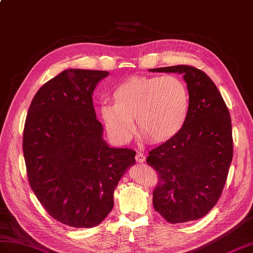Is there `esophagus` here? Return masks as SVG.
I'll list each match as a JSON object with an SVG mask.
<instances>
[{
    "label": "esophagus",
    "mask_w": 253,
    "mask_h": 253,
    "mask_svg": "<svg viewBox=\"0 0 253 253\" xmlns=\"http://www.w3.org/2000/svg\"><path fill=\"white\" fill-rule=\"evenodd\" d=\"M136 161L138 163H144L145 162V155L143 153H141V152H137Z\"/></svg>",
    "instance_id": "obj_1"
}]
</instances>
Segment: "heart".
<instances>
[{"mask_svg": "<svg viewBox=\"0 0 253 253\" xmlns=\"http://www.w3.org/2000/svg\"><path fill=\"white\" fill-rule=\"evenodd\" d=\"M113 103H103L100 115L109 134L119 142H128L134 133L150 142L172 139L184 127L190 111L185 83L175 75L136 76L116 86Z\"/></svg>", "mask_w": 253, "mask_h": 253, "instance_id": "b5f03b06", "label": "heart"}]
</instances>
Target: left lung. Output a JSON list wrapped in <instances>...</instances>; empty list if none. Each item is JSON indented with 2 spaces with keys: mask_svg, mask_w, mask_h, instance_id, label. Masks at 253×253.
Masks as SVG:
<instances>
[{
  "mask_svg": "<svg viewBox=\"0 0 253 253\" xmlns=\"http://www.w3.org/2000/svg\"><path fill=\"white\" fill-rule=\"evenodd\" d=\"M151 71L183 74L190 95L184 127L146 158L158 174L153 206L169 223L198 220L218 203L227 179L233 158L230 112L202 70L181 64Z\"/></svg>",
  "mask_w": 253,
  "mask_h": 253,
  "instance_id": "8db88e82",
  "label": "left lung"
}]
</instances>
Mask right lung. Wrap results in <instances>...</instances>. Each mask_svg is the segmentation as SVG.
Returning <instances> with one entry per match:
<instances>
[{"mask_svg": "<svg viewBox=\"0 0 253 253\" xmlns=\"http://www.w3.org/2000/svg\"><path fill=\"white\" fill-rule=\"evenodd\" d=\"M107 71L70 69L40 88L29 108L22 150L35 196L50 216L73 227L100 224L136 151L110 148L92 104Z\"/></svg>", "mask_w": 253, "mask_h": 253, "instance_id": "right-lung-1", "label": "right lung"}]
</instances>
